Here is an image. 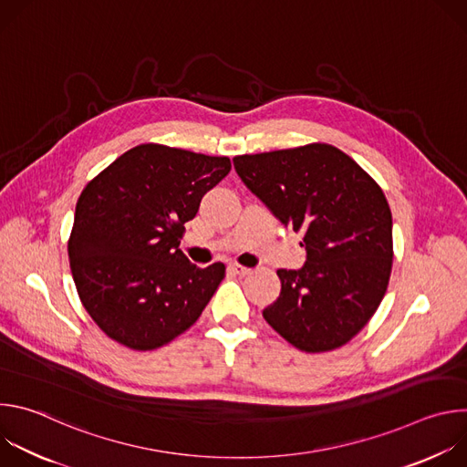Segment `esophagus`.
<instances>
[{"instance_id":"obj_1","label":"esophagus","mask_w":467,"mask_h":467,"mask_svg":"<svg viewBox=\"0 0 467 467\" xmlns=\"http://www.w3.org/2000/svg\"><path fill=\"white\" fill-rule=\"evenodd\" d=\"M229 268H231V270H233L236 275H247V274H251V270H249V268H245V265H242V264H236V262H234V264H231Z\"/></svg>"}]
</instances>
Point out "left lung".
I'll return each mask as SVG.
<instances>
[{"instance_id": "1", "label": "left lung", "mask_w": 467, "mask_h": 467, "mask_svg": "<svg viewBox=\"0 0 467 467\" xmlns=\"http://www.w3.org/2000/svg\"><path fill=\"white\" fill-rule=\"evenodd\" d=\"M245 186L303 234L306 264L277 270L281 296L262 316L305 353L346 346L377 312L391 274V211L377 181L330 144L233 159Z\"/></svg>"}]
</instances>
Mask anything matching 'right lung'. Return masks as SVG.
I'll list each match as a JSON object with an SVG mask.
<instances>
[{"mask_svg":"<svg viewBox=\"0 0 467 467\" xmlns=\"http://www.w3.org/2000/svg\"><path fill=\"white\" fill-rule=\"evenodd\" d=\"M229 171V157L140 144L83 188L70 268L83 306L109 338L153 351L202 316L225 265L197 268L179 244L203 195Z\"/></svg>","mask_w":467,"mask_h":467,"instance_id":"right-lung-1","label":"right lung"}]
</instances>
